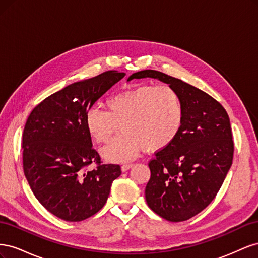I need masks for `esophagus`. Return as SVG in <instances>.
I'll use <instances>...</instances> for the list:
<instances>
[{
    "label": "esophagus",
    "mask_w": 258,
    "mask_h": 258,
    "mask_svg": "<svg viewBox=\"0 0 258 258\" xmlns=\"http://www.w3.org/2000/svg\"><path fill=\"white\" fill-rule=\"evenodd\" d=\"M134 167V165H132V163H126V165H122L121 166V170L122 171H127V170H129L130 168H132Z\"/></svg>",
    "instance_id": "obj_1"
}]
</instances>
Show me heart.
I'll return each instance as SVG.
<instances>
[{
  "label": "heart",
  "instance_id": "b5f03b06",
  "mask_svg": "<svg viewBox=\"0 0 258 258\" xmlns=\"http://www.w3.org/2000/svg\"><path fill=\"white\" fill-rule=\"evenodd\" d=\"M106 111L92 107L85 124L91 139L106 143L119 124L121 132L102 148L103 158L130 160L144 146L156 152L172 143L182 129L184 108L178 92L168 84H143L108 97Z\"/></svg>",
  "mask_w": 258,
  "mask_h": 258
}]
</instances>
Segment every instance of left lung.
<instances>
[{
	"label": "left lung",
	"mask_w": 258,
	"mask_h": 258,
	"mask_svg": "<svg viewBox=\"0 0 258 258\" xmlns=\"http://www.w3.org/2000/svg\"><path fill=\"white\" fill-rule=\"evenodd\" d=\"M144 77L172 86L184 108L178 136L148 162L151 178L145 199L165 220L187 221L212 202L230 169L233 141L229 117L208 93L162 72L143 70L128 81Z\"/></svg>",
	"instance_id": "obj_1"
}]
</instances>
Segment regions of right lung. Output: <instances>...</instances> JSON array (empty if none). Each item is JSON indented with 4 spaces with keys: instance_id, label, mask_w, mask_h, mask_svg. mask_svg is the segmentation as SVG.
Wrapping results in <instances>:
<instances>
[{
    "instance_id": "right-lung-1",
    "label": "right lung",
    "mask_w": 258,
    "mask_h": 258,
    "mask_svg": "<svg viewBox=\"0 0 258 258\" xmlns=\"http://www.w3.org/2000/svg\"><path fill=\"white\" fill-rule=\"evenodd\" d=\"M126 75L106 71L52 93L29 115L22 135L23 171L36 199L57 217L81 222L103 208L119 165H104L92 148L85 116ZM91 163L96 168L87 170Z\"/></svg>"
}]
</instances>
